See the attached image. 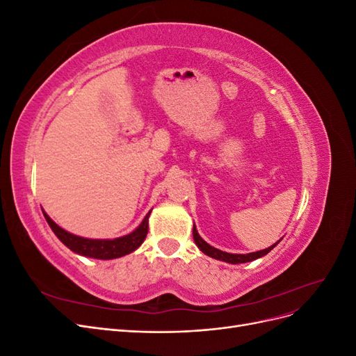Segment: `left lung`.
<instances>
[{"mask_svg": "<svg viewBox=\"0 0 356 356\" xmlns=\"http://www.w3.org/2000/svg\"><path fill=\"white\" fill-rule=\"evenodd\" d=\"M193 239H195V243L197 245V248H199V250H200L203 254H207L208 257L215 258V260L225 261V263H230V264H241V263L254 261V260H257V258H261V257H264L266 254L270 252V251L273 250V248H275L279 242H281V239H279L275 245L266 248V250L257 251V252H250V254H230V252H224V251H221V250H217V248H213V246H211L209 243L204 242V241L200 238V234L197 233L196 225H193Z\"/></svg>", "mask_w": 356, "mask_h": 356, "instance_id": "1", "label": "left lung"}]
</instances>
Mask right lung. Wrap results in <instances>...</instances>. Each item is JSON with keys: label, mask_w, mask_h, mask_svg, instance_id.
Wrapping results in <instances>:
<instances>
[{"label": "right lung", "mask_w": 356, "mask_h": 356, "mask_svg": "<svg viewBox=\"0 0 356 356\" xmlns=\"http://www.w3.org/2000/svg\"><path fill=\"white\" fill-rule=\"evenodd\" d=\"M44 213V218L49 222L50 229L53 230L58 236V239L65 245L67 248L75 254L83 255V257H89V258H96V260H113V258H120L127 254L134 252L138 250L141 243L145 241L147 233H148V217L152 211H149L143 222L138 225V227L129 234L122 236V238H115V239H88V238H81V236L72 234L67 230H63L62 227L53 221L49 215L42 211Z\"/></svg>", "instance_id": "obj_1"}]
</instances>
